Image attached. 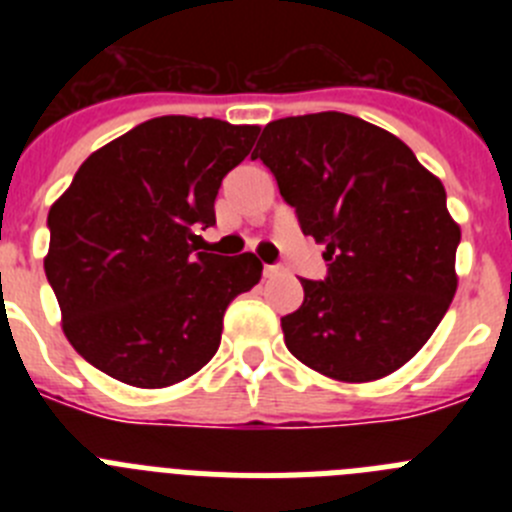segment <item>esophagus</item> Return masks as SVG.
I'll use <instances>...</instances> for the list:
<instances>
[{
  "instance_id": "obj_1",
  "label": "esophagus",
  "mask_w": 512,
  "mask_h": 512,
  "mask_svg": "<svg viewBox=\"0 0 512 512\" xmlns=\"http://www.w3.org/2000/svg\"><path fill=\"white\" fill-rule=\"evenodd\" d=\"M277 274H282V266H279V264H264V277L266 279L277 277Z\"/></svg>"
}]
</instances>
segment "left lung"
Segmentation results:
<instances>
[{"instance_id": "8db88e82", "label": "left lung", "mask_w": 512, "mask_h": 512, "mask_svg": "<svg viewBox=\"0 0 512 512\" xmlns=\"http://www.w3.org/2000/svg\"><path fill=\"white\" fill-rule=\"evenodd\" d=\"M325 243L323 282L282 318L292 356L325 377L369 382L400 369L433 336L456 292L459 225L446 189L400 138L343 112L269 122L253 148Z\"/></svg>"}]
</instances>
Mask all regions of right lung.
I'll return each instance as SVG.
<instances>
[{"label":"right lung","mask_w":512,"mask_h":512,"mask_svg":"<svg viewBox=\"0 0 512 512\" xmlns=\"http://www.w3.org/2000/svg\"><path fill=\"white\" fill-rule=\"evenodd\" d=\"M256 125L166 115L140 122L79 166L48 212L45 277L63 333L99 372L169 387L215 356L230 302L261 279L253 253L200 251L225 174Z\"/></svg>","instance_id":"obj_1"}]
</instances>
